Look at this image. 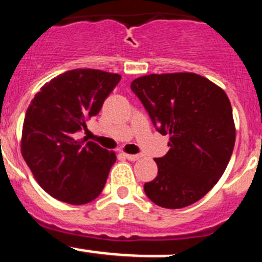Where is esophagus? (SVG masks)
<instances>
[{"label":"esophagus","mask_w":262,"mask_h":262,"mask_svg":"<svg viewBox=\"0 0 262 262\" xmlns=\"http://www.w3.org/2000/svg\"><path fill=\"white\" fill-rule=\"evenodd\" d=\"M125 157L129 160V161H137V160L141 159V155H129V154H125Z\"/></svg>","instance_id":"esophagus-1"}]
</instances>
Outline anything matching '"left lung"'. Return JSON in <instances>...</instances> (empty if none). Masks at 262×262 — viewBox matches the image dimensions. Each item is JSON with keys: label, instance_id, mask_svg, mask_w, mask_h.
<instances>
[{"label": "left lung", "instance_id": "obj_1", "mask_svg": "<svg viewBox=\"0 0 262 262\" xmlns=\"http://www.w3.org/2000/svg\"><path fill=\"white\" fill-rule=\"evenodd\" d=\"M132 91L157 130L169 134V152L155 159L157 177L144 184L154 204L182 209L201 200L224 174L235 142L227 93L194 73L149 74Z\"/></svg>", "mask_w": 262, "mask_h": 262}]
</instances>
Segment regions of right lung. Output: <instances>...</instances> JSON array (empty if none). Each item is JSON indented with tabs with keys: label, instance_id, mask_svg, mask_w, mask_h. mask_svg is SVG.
I'll return each instance as SVG.
<instances>
[{
	"label": "right lung",
	"instance_id": "obj_1",
	"mask_svg": "<svg viewBox=\"0 0 262 262\" xmlns=\"http://www.w3.org/2000/svg\"><path fill=\"white\" fill-rule=\"evenodd\" d=\"M114 73L74 69L46 83L28 107L21 155L38 184L53 199L84 205L102 192L115 152L78 139L120 82Z\"/></svg>",
	"mask_w": 262,
	"mask_h": 262
}]
</instances>
